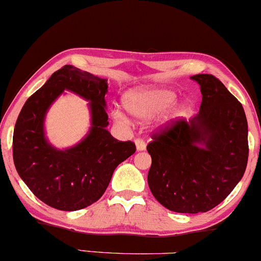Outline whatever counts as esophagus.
Masks as SVG:
<instances>
[{"label": "esophagus", "instance_id": "obj_1", "mask_svg": "<svg viewBox=\"0 0 261 261\" xmlns=\"http://www.w3.org/2000/svg\"><path fill=\"white\" fill-rule=\"evenodd\" d=\"M135 143H136L137 151H145V149H146V142H145V140H142V139H136V140H135Z\"/></svg>", "mask_w": 261, "mask_h": 261}]
</instances>
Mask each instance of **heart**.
Returning <instances> with one entry per match:
<instances>
[{"label": "heart", "mask_w": 261, "mask_h": 261, "mask_svg": "<svg viewBox=\"0 0 261 261\" xmlns=\"http://www.w3.org/2000/svg\"><path fill=\"white\" fill-rule=\"evenodd\" d=\"M175 98L176 94L173 89L163 88V87H145V88H136L127 92L122 100L131 115H134L135 118L145 119L163 112L175 100ZM188 109L189 104L187 101H182L170 112L168 116H166V121L182 115L188 112ZM114 116L116 120L125 121L124 114L119 110L114 113Z\"/></svg>", "instance_id": "obj_1"}]
</instances>
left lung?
Here are the masks:
<instances>
[{
  "instance_id": "8db88e82",
  "label": "left lung",
  "mask_w": 261,
  "mask_h": 261,
  "mask_svg": "<svg viewBox=\"0 0 261 261\" xmlns=\"http://www.w3.org/2000/svg\"><path fill=\"white\" fill-rule=\"evenodd\" d=\"M191 79L202 94L199 114L158 128L147 145L151 193L164 207L180 214L207 212L222 202L243 176L249 155L241 101L212 74Z\"/></svg>"
}]
</instances>
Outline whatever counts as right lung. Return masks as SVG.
Masks as SVG:
<instances>
[{"label": "right lung", "instance_id": "right-lung-1", "mask_svg": "<svg viewBox=\"0 0 261 261\" xmlns=\"http://www.w3.org/2000/svg\"><path fill=\"white\" fill-rule=\"evenodd\" d=\"M64 89L91 100L92 127L72 149L59 151L43 137L44 113ZM107 80L65 65L32 94L13 131V162L31 191L50 207L76 211L98 201L116 167L136 151L131 141H119L107 130Z\"/></svg>", "mask_w": 261, "mask_h": 261}]
</instances>
